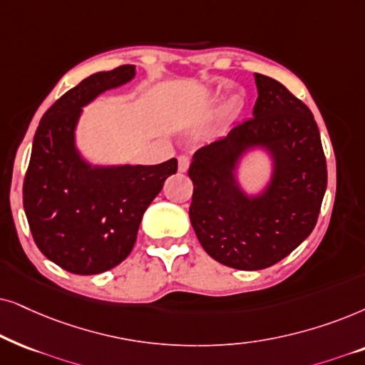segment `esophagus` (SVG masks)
Returning <instances> with one entry per match:
<instances>
[{"mask_svg": "<svg viewBox=\"0 0 365 365\" xmlns=\"http://www.w3.org/2000/svg\"><path fill=\"white\" fill-rule=\"evenodd\" d=\"M188 167H190V158L185 157V155H182V157H178V172L180 173H185Z\"/></svg>", "mask_w": 365, "mask_h": 365, "instance_id": "obj_1", "label": "esophagus"}]
</instances>
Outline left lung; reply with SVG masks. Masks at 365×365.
<instances>
[{
	"label": "left lung",
	"mask_w": 365,
	"mask_h": 365,
	"mask_svg": "<svg viewBox=\"0 0 365 365\" xmlns=\"http://www.w3.org/2000/svg\"><path fill=\"white\" fill-rule=\"evenodd\" d=\"M254 118L198 148L190 222L212 259L239 270H260L285 259L314 230L327 187V163L312 111L274 78L255 73ZM265 148L274 175L264 194L249 197L235 170L247 149Z\"/></svg>",
	"instance_id": "obj_1"
}]
</instances>
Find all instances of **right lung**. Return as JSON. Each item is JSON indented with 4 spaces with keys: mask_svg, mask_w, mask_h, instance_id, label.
Here are the masks:
<instances>
[{
    "mask_svg": "<svg viewBox=\"0 0 365 365\" xmlns=\"http://www.w3.org/2000/svg\"><path fill=\"white\" fill-rule=\"evenodd\" d=\"M133 65L85 78L53 103L38 125L23 183V207L41 254L71 274L113 269L132 252L140 222L177 158L160 165L93 167L75 147L81 106L128 83Z\"/></svg>",
    "mask_w": 365,
    "mask_h": 365,
    "instance_id": "1",
    "label": "right lung"
}]
</instances>
